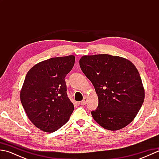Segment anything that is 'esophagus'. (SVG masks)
<instances>
[{"label": "esophagus", "instance_id": "obj_1", "mask_svg": "<svg viewBox=\"0 0 159 159\" xmlns=\"http://www.w3.org/2000/svg\"><path fill=\"white\" fill-rule=\"evenodd\" d=\"M86 104H87V98L85 97L81 102H80V104H81V105H85Z\"/></svg>", "mask_w": 159, "mask_h": 159}]
</instances>
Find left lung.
<instances>
[{"mask_svg": "<svg viewBox=\"0 0 159 159\" xmlns=\"http://www.w3.org/2000/svg\"><path fill=\"white\" fill-rule=\"evenodd\" d=\"M79 63L98 98L97 109L92 111L96 122L110 130L129 124L145 98L142 81L134 64L123 57L107 54L83 56Z\"/></svg>", "mask_w": 159, "mask_h": 159, "instance_id": "8db88e82", "label": "left lung"}]
</instances>
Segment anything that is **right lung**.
<instances>
[{"label": "right lung", "instance_id": "right-lung-1", "mask_svg": "<svg viewBox=\"0 0 159 159\" xmlns=\"http://www.w3.org/2000/svg\"><path fill=\"white\" fill-rule=\"evenodd\" d=\"M75 57L50 58L29 70L20 92V100L30 121L46 133L63 126L74 111L67 97L65 78L74 65Z\"/></svg>", "mask_w": 159, "mask_h": 159}]
</instances>
